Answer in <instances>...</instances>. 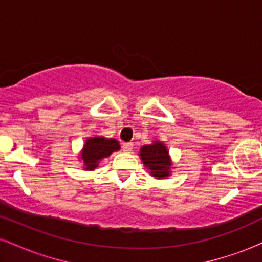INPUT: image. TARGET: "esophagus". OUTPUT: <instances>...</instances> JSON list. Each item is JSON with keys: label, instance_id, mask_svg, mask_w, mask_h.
<instances>
[{"label": "esophagus", "instance_id": "obj_1", "mask_svg": "<svg viewBox=\"0 0 262 262\" xmlns=\"http://www.w3.org/2000/svg\"><path fill=\"white\" fill-rule=\"evenodd\" d=\"M122 148L125 152H130L133 150V143H123Z\"/></svg>", "mask_w": 262, "mask_h": 262}]
</instances>
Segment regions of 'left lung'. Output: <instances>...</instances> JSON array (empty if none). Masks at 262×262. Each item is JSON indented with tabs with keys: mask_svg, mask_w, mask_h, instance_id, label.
<instances>
[{
	"mask_svg": "<svg viewBox=\"0 0 262 262\" xmlns=\"http://www.w3.org/2000/svg\"><path fill=\"white\" fill-rule=\"evenodd\" d=\"M139 156L149 173L158 180L167 179L172 172V160L167 146L160 140H154L151 144L140 148Z\"/></svg>",
	"mask_w": 262,
	"mask_h": 262,
	"instance_id": "1",
	"label": "left lung"
}]
</instances>
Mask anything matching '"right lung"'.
Instances as JSON below:
<instances>
[{"label":"right lung","instance_id":"right-lung-1","mask_svg":"<svg viewBox=\"0 0 262 262\" xmlns=\"http://www.w3.org/2000/svg\"><path fill=\"white\" fill-rule=\"evenodd\" d=\"M119 149H121V145L113 138L93 135L85 140L77 158L82 162V170L93 171L96 167H98L101 160L108 158L114 151H118Z\"/></svg>","mask_w":262,"mask_h":262}]
</instances>
